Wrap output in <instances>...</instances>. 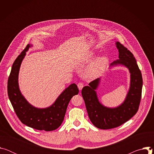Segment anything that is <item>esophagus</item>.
<instances>
[{
    "label": "esophagus",
    "mask_w": 154,
    "mask_h": 154,
    "mask_svg": "<svg viewBox=\"0 0 154 154\" xmlns=\"http://www.w3.org/2000/svg\"><path fill=\"white\" fill-rule=\"evenodd\" d=\"M77 86H78V88H79V89L80 90H81L83 88V87L84 86V84H83V83H82V82H80V83H79L77 84Z\"/></svg>",
    "instance_id": "esophagus-1"
}]
</instances>
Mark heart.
Segmentation results:
<instances>
[{"instance_id":"b5f03b06","label":"heart","mask_w":154,"mask_h":154,"mask_svg":"<svg viewBox=\"0 0 154 154\" xmlns=\"http://www.w3.org/2000/svg\"><path fill=\"white\" fill-rule=\"evenodd\" d=\"M90 60V57L85 59L86 61ZM107 63V59L105 57H102L94 60L90 66L87 68L85 72L86 77L94 78L99 76L104 70Z\"/></svg>"}]
</instances>
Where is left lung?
I'll return each mask as SVG.
<instances>
[{"label":"left lung","instance_id":"1","mask_svg":"<svg viewBox=\"0 0 154 154\" xmlns=\"http://www.w3.org/2000/svg\"><path fill=\"white\" fill-rule=\"evenodd\" d=\"M116 45L119 59L111 65H124L131 74L130 90L123 103L117 108H109L99 103L95 91L99 79L93 80L89 86H84L82 90L90 119L95 127L100 129L116 128L128 121L137 113L141 102L143 79L137 61L132 53L121 43L117 42Z\"/></svg>","mask_w":154,"mask_h":154}]
</instances>
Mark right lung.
I'll list each match as a JSON object with an SVG mask.
<instances>
[{
  "label": "right lung",
  "instance_id": "obj_1",
  "mask_svg": "<svg viewBox=\"0 0 154 154\" xmlns=\"http://www.w3.org/2000/svg\"><path fill=\"white\" fill-rule=\"evenodd\" d=\"M29 48L30 45H27L13 63L7 84L8 97L22 123L38 130L52 131L61 125L70 100L78 94L79 91L75 83L71 84L60 94L55 103L47 108H36L29 103L20 92L18 74L21 62Z\"/></svg>",
  "mask_w": 154,
  "mask_h": 154
}]
</instances>
